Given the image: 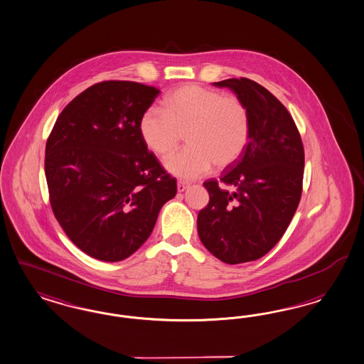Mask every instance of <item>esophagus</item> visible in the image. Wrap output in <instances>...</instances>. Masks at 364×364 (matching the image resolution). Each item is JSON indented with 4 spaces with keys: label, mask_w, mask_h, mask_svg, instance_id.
Returning <instances> with one entry per match:
<instances>
[{
    "label": "esophagus",
    "mask_w": 364,
    "mask_h": 364,
    "mask_svg": "<svg viewBox=\"0 0 364 364\" xmlns=\"http://www.w3.org/2000/svg\"><path fill=\"white\" fill-rule=\"evenodd\" d=\"M188 187L189 183H187V181H184V180H178L177 181V191L178 192H184Z\"/></svg>",
    "instance_id": "esophagus-1"
}]
</instances>
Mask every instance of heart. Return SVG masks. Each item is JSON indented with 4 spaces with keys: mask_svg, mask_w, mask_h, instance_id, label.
Returning a JSON list of instances; mask_svg holds the SVG:
<instances>
[{
    "mask_svg": "<svg viewBox=\"0 0 364 364\" xmlns=\"http://www.w3.org/2000/svg\"><path fill=\"white\" fill-rule=\"evenodd\" d=\"M144 145L165 157L177 149L183 134L188 148L169 157V173L196 178L211 171L213 164L226 168L245 151L250 134L246 106L237 97L199 85H184L165 97L163 112L146 109L138 121Z\"/></svg>",
    "mask_w": 364,
    "mask_h": 364,
    "instance_id": "1",
    "label": "heart"
}]
</instances>
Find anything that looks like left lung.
Returning a JSON list of instances; mask_svg holds the SVG:
<instances>
[{
  "mask_svg": "<svg viewBox=\"0 0 364 364\" xmlns=\"http://www.w3.org/2000/svg\"><path fill=\"white\" fill-rule=\"evenodd\" d=\"M230 88L250 118L249 142L235 163L222 172L230 193L210 178L203 186L210 203L198 215L204 247L228 264L259 259L285 234L302 192L304 146L287 107L247 77L213 83Z\"/></svg>",
  "mask_w": 364,
  "mask_h": 364,
  "instance_id": "left-lung-1",
  "label": "left lung"
}]
</instances>
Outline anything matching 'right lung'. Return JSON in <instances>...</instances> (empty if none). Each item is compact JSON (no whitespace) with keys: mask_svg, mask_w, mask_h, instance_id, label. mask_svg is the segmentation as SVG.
Wrapping results in <instances>:
<instances>
[{"mask_svg":"<svg viewBox=\"0 0 364 364\" xmlns=\"http://www.w3.org/2000/svg\"><path fill=\"white\" fill-rule=\"evenodd\" d=\"M159 88L127 80L97 83L71 100L46 146L55 218L83 252L118 262L145 243L177 192L138 133Z\"/></svg>","mask_w":364,"mask_h":364,"instance_id":"obj_1","label":"right lung"}]
</instances>
